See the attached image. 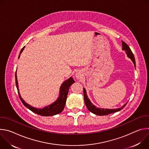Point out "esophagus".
<instances>
[{
  "label": "esophagus",
  "instance_id": "1",
  "mask_svg": "<svg viewBox=\"0 0 149 149\" xmlns=\"http://www.w3.org/2000/svg\"><path fill=\"white\" fill-rule=\"evenodd\" d=\"M82 77V72H81V71H78L76 72L75 74V77L77 79H81Z\"/></svg>",
  "mask_w": 149,
  "mask_h": 149
}]
</instances>
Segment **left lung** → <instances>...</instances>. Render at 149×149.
<instances>
[{"mask_svg":"<svg viewBox=\"0 0 149 149\" xmlns=\"http://www.w3.org/2000/svg\"><path fill=\"white\" fill-rule=\"evenodd\" d=\"M122 45H123V50H124L125 53L127 55V56H128L129 58H130L132 59V61H133L134 66L136 67V62H135V58H134V56L132 52V51H131L130 47H129V45H127L126 43H125L124 42L122 41ZM83 91H84V102L85 104H86V105L87 106V107L88 109V110L93 113V114H95L96 115L98 116H105V115H108L113 113H116L117 111H119L120 110H121V109H123L125 106L126 105L127 103H125L124 105H123L122 107L120 109H99L98 107H96L95 106L91 103V102L90 101V100L88 99V96L87 95V93H86V90L84 88H83Z\"/></svg>","mask_w":149,"mask_h":149,"instance_id":"obj_1","label":"left lung"}]
</instances>
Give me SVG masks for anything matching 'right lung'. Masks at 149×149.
Returning a JSON list of instances; mask_svg holds the SVG:
<instances>
[{"label": "right lung", "mask_w": 149, "mask_h": 149, "mask_svg": "<svg viewBox=\"0 0 149 149\" xmlns=\"http://www.w3.org/2000/svg\"><path fill=\"white\" fill-rule=\"evenodd\" d=\"M24 48H25V47H24L22 48V49H21L18 58H19L20 55L21 53L22 52ZM15 81H16V88L17 90V93H18L19 98H20L21 101L22 102L23 104L26 107H27L28 109H29L32 112L38 114V115L42 116H52L58 114L62 111L63 109H64L65 105L66 103V100H67L68 93L69 91V88L71 85L75 82L74 80L73 79V78L72 77L70 78L69 79H68L67 80L63 82L62 84L61 88H60L59 96L58 98L56 100V101H55L54 103L51 104V105H48V106H47V107H45L43 109H36V108H34V107H32L31 105H30L29 104L25 102V101L22 98V97H21L19 91L16 71L15 73Z\"/></svg>", "instance_id": "add662e5"}]
</instances>
